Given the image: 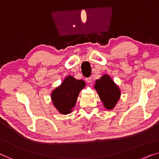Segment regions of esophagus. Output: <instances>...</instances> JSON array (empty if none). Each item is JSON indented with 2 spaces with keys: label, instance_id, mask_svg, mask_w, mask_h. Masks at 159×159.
I'll list each match as a JSON object with an SVG mask.
<instances>
[{
  "label": "esophagus",
  "instance_id": "obj_1",
  "mask_svg": "<svg viewBox=\"0 0 159 159\" xmlns=\"http://www.w3.org/2000/svg\"><path fill=\"white\" fill-rule=\"evenodd\" d=\"M86 81L88 82V83H91V81H92V78L91 77H88V78H86Z\"/></svg>",
  "mask_w": 159,
  "mask_h": 159
}]
</instances>
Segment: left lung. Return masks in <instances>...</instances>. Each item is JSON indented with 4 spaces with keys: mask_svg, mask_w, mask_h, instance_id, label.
<instances>
[{
    "mask_svg": "<svg viewBox=\"0 0 159 159\" xmlns=\"http://www.w3.org/2000/svg\"><path fill=\"white\" fill-rule=\"evenodd\" d=\"M95 89L98 92L105 108L113 109L120 98V91L109 75L105 74L97 80Z\"/></svg>",
    "mask_w": 159,
    "mask_h": 159,
    "instance_id": "obj_1",
    "label": "left lung"
}]
</instances>
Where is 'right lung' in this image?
Returning <instances> with one entry per match:
<instances>
[{
    "mask_svg": "<svg viewBox=\"0 0 159 159\" xmlns=\"http://www.w3.org/2000/svg\"><path fill=\"white\" fill-rule=\"evenodd\" d=\"M85 87V82L71 75L66 77L60 86L52 92L51 99L55 107L62 114L71 113L79 92Z\"/></svg>",
    "mask_w": 159,
    "mask_h": 159,
    "instance_id": "1",
    "label": "right lung"
}]
</instances>
